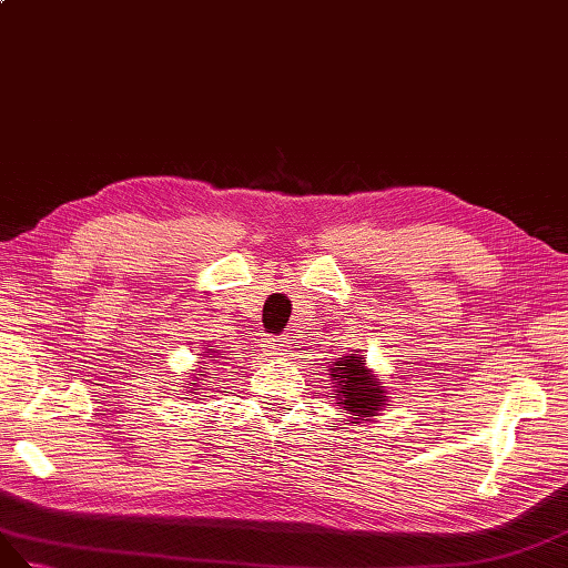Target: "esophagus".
Masks as SVG:
<instances>
[{
	"instance_id": "esophagus-1",
	"label": "esophagus",
	"mask_w": 568,
	"mask_h": 568,
	"mask_svg": "<svg viewBox=\"0 0 568 568\" xmlns=\"http://www.w3.org/2000/svg\"><path fill=\"white\" fill-rule=\"evenodd\" d=\"M290 349H293V343H290L287 337H273V339H266L264 345V352L268 359H278V356H287Z\"/></svg>"
}]
</instances>
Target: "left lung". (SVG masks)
<instances>
[{"mask_svg": "<svg viewBox=\"0 0 568 568\" xmlns=\"http://www.w3.org/2000/svg\"><path fill=\"white\" fill-rule=\"evenodd\" d=\"M331 381L335 383V404L349 414L352 424H371L374 416L390 409V390L378 378L374 368L366 366L364 352H352L339 356L331 364Z\"/></svg>", "mask_w": 568, "mask_h": 568, "instance_id": "left-lung-1", "label": "left lung"}]
</instances>
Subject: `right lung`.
I'll return each mask as SVG.
<instances>
[{
  "mask_svg": "<svg viewBox=\"0 0 568 568\" xmlns=\"http://www.w3.org/2000/svg\"><path fill=\"white\" fill-rule=\"evenodd\" d=\"M204 349H206V352L200 356V362H197L200 368H194V374L190 376V381H185L187 395H197L194 390H202V385H204L202 381L206 378V368H204V366H206V364H219V359H221V352H219V349H212V345L204 343ZM202 358H206L207 362L202 363ZM185 399H190V397H185Z\"/></svg>",
  "mask_w": 568,
  "mask_h": 568,
  "instance_id": "obj_1",
  "label": "right lung"
}]
</instances>
